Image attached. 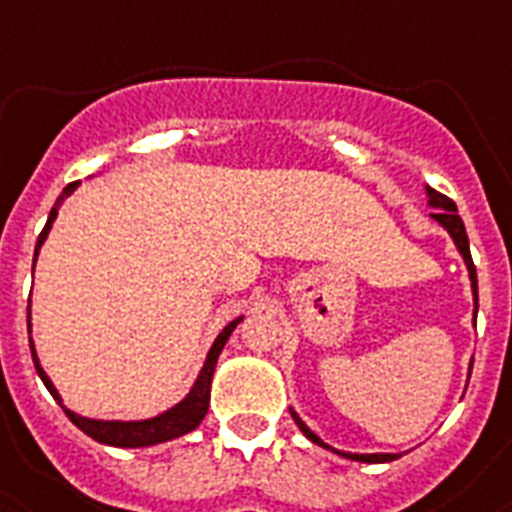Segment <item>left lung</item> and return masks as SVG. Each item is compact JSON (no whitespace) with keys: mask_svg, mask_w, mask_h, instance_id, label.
I'll list each match as a JSON object with an SVG mask.
<instances>
[{"mask_svg":"<svg viewBox=\"0 0 512 512\" xmlns=\"http://www.w3.org/2000/svg\"><path fill=\"white\" fill-rule=\"evenodd\" d=\"M425 193H428V206L435 208L433 213H430V219H435L438 224L443 226V229L451 234L453 244H456V250H459V255L464 257L466 262V270H469V281H471V293H474V317H477L479 311V293H477V268H474V262H471V252H469V237H466V229H464V221H461V216L456 213V203L451 201V198H446V195H441L438 190L433 188H425ZM291 417L293 422L299 425L301 433L309 438L311 443H317V446L322 448H330L332 453H337V456H342V459H350V461H363V464H386V461H394L399 459V453H348V451H337V448H332L330 443H324L322 438H319L314 430L306 425L304 420H301L299 415H296V410H291Z\"/></svg>","mask_w":512,"mask_h":512,"instance_id":"obj_1","label":"left lung"}]
</instances>
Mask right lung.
Wrapping results in <instances>:
<instances>
[{
  "instance_id": "1",
  "label": "right lung",
  "mask_w": 512,
  "mask_h": 512,
  "mask_svg": "<svg viewBox=\"0 0 512 512\" xmlns=\"http://www.w3.org/2000/svg\"><path fill=\"white\" fill-rule=\"evenodd\" d=\"M79 182H69L64 188V193L59 195V201L53 203L51 213H48V221L43 226L41 237H38V244H35V260H38V252H41L43 242H46L48 231H51L53 221L59 216V208L61 203L69 198L74 190H77ZM35 268V265H33ZM244 317H237L234 322H229L224 330L219 332V337L213 340L211 350L206 355V363H203L201 373H198V379H195L193 389L185 394L182 402H177L175 407H170L167 412L157 417H149V420H92V417H82L77 412H71L69 407H64V399L61 394L56 391L53 381L48 379V373L43 371L41 361H38V355H35V345L30 340V353H33V363H35V371L41 376V381L46 384V389L51 391V397L64 407L66 417H69L74 425H77L82 433H87L90 438H95L97 443H105V446H115V448H146V446H157V443H167V441H175L180 435L190 433L201 425V420L206 417L208 412V402H211V379H213V371H216V361H219L221 350H224L226 340L231 337V332L237 330V324L242 322ZM28 332H30V306H28Z\"/></svg>"
}]
</instances>
